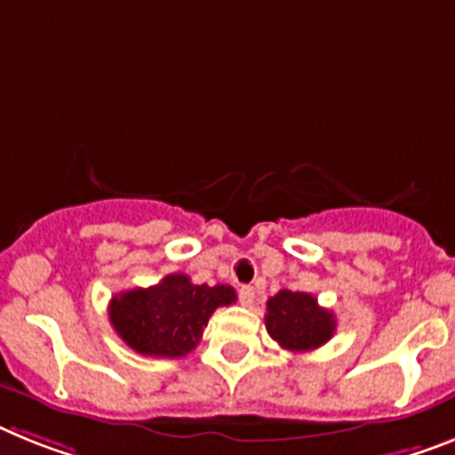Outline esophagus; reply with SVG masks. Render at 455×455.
<instances>
[{"mask_svg":"<svg viewBox=\"0 0 455 455\" xmlns=\"http://www.w3.org/2000/svg\"><path fill=\"white\" fill-rule=\"evenodd\" d=\"M238 299H240V305L250 307V305L254 303V289H251V286H240Z\"/></svg>","mask_w":455,"mask_h":455,"instance_id":"34e87169","label":"esophagus"}]
</instances>
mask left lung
Here are the masks:
<instances>
[{
	"mask_svg": "<svg viewBox=\"0 0 455 455\" xmlns=\"http://www.w3.org/2000/svg\"><path fill=\"white\" fill-rule=\"evenodd\" d=\"M266 307V331L282 349L303 354L333 338V312L323 310L312 293L282 289L268 299Z\"/></svg>",
	"mask_w": 455,
	"mask_h": 455,
	"instance_id": "8db88e82",
	"label": "left lung"
}]
</instances>
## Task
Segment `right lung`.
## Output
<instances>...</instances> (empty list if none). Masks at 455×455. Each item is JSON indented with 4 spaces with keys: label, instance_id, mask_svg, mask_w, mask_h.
<instances>
[{
    "label": "right lung",
    "instance_id": "add662e5",
    "mask_svg": "<svg viewBox=\"0 0 455 455\" xmlns=\"http://www.w3.org/2000/svg\"><path fill=\"white\" fill-rule=\"evenodd\" d=\"M235 303L234 286L192 284L182 273L150 289H129L110 299V323L122 342L143 356L180 358L201 342L217 307Z\"/></svg>",
    "mask_w": 455,
    "mask_h": 455
}]
</instances>
